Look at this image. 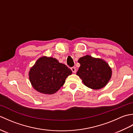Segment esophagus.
I'll return each mask as SVG.
<instances>
[{
  "label": "esophagus",
  "instance_id": "34e87169",
  "mask_svg": "<svg viewBox=\"0 0 133 133\" xmlns=\"http://www.w3.org/2000/svg\"><path fill=\"white\" fill-rule=\"evenodd\" d=\"M71 70H72V72H74V73H75V72H76V69H75V67H71Z\"/></svg>",
  "mask_w": 133,
  "mask_h": 133
}]
</instances>
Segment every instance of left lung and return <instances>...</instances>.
Listing matches in <instances>:
<instances>
[{"instance_id":"8db88e82","label":"left lung","mask_w":133,"mask_h":133,"mask_svg":"<svg viewBox=\"0 0 133 133\" xmlns=\"http://www.w3.org/2000/svg\"><path fill=\"white\" fill-rule=\"evenodd\" d=\"M81 64L77 72L85 86L98 90L105 86L111 77V69L102 59L94 58L90 55L81 57Z\"/></svg>"}]
</instances>
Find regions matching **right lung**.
<instances>
[{
	"mask_svg": "<svg viewBox=\"0 0 133 133\" xmlns=\"http://www.w3.org/2000/svg\"><path fill=\"white\" fill-rule=\"evenodd\" d=\"M72 71L56 59L43 56L36 61L29 72V79L36 91L52 94L63 85Z\"/></svg>",
	"mask_w": 133,
	"mask_h": 133,
	"instance_id": "1",
	"label": "right lung"
}]
</instances>
